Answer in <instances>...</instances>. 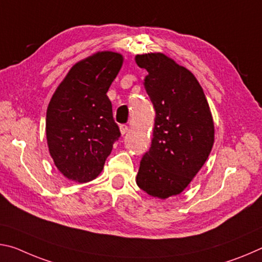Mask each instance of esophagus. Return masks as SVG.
<instances>
[{"instance_id":"obj_1","label":"esophagus","mask_w":262,"mask_h":262,"mask_svg":"<svg viewBox=\"0 0 262 262\" xmlns=\"http://www.w3.org/2000/svg\"><path fill=\"white\" fill-rule=\"evenodd\" d=\"M119 128H121V134H122L123 136L125 135L126 132L128 131V126H127V125H124V124H123V125L119 126Z\"/></svg>"}]
</instances>
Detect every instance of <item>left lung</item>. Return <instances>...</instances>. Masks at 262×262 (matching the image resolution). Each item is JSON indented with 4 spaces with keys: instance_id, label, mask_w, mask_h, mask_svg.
<instances>
[{
    "instance_id": "8db88e82",
    "label": "left lung",
    "mask_w": 262,
    "mask_h": 262,
    "mask_svg": "<svg viewBox=\"0 0 262 262\" xmlns=\"http://www.w3.org/2000/svg\"><path fill=\"white\" fill-rule=\"evenodd\" d=\"M145 68L144 85L156 110L149 151L141 158L137 184L165 200L181 194L211 152L215 126L209 103L194 74L162 53L136 55Z\"/></svg>"
}]
</instances>
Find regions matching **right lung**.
Masks as SVG:
<instances>
[{"label": "right lung", "instance_id": "1", "mask_svg": "<svg viewBox=\"0 0 262 262\" xmlns=\"http://www.w3.org/2000/svg\"><path fill=\"white\" fill-rule=\"evenodd\" d=\"M123 65V55L97 52L71 68L47 106L46 138L60 173L89 182L103 169L121 137L106 93Z\"/></svg>", "mask_w": 262, "mask_h": 262}]
</instances>
